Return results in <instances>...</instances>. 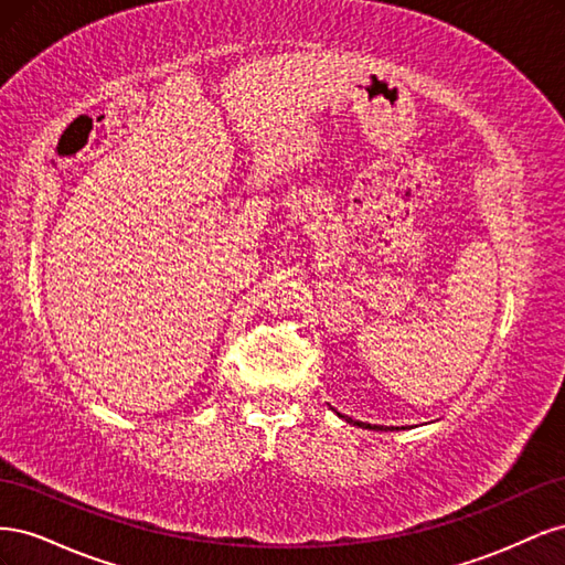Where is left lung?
Returning a JSON list of instances; mask_svg holds the SVG:
<instances>
[{
	"label": "left lung",
	"mask_w": 565,
	"mask_h": 565,
	"mask_svg": "<svg viewBox=\"0 0 565 565\" xmlns=\"http://www.w3.org/2000/svg\"><path fill=\"white\" fill-rule=\"evenodd\" d=\"M341 417V415H339ZM349 422L353 424V426H363V429H380V426H372V424H365V422H353L351 417H349Z\"/></svg>",
	"instance_id": "left-lung-1"
}]
</instances>
